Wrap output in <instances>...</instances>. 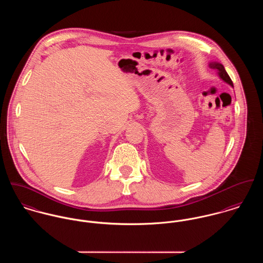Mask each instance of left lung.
<instances>
[{
    "label": "left lung",
    "mask_w": 263,
    "mask_h": 263,
    "mask_svg": "<svg viewBox=\"0 0 263 263\" xmlns=\"http://www.w3.org/2000/svg\"><path fill=\"white\" fill-rule=\"evenodd\" d=\"M209 67H210L211 69L216 70V71H217V74L219 76V78H220L222 81H224L225 83H227L228 85H230L231 87L234 88L233 82H232L231 78L228 75V73L226 72L225 68H224V66H223L222 64H220V63H218V62H211V63L209 64Z\"/></svg>",
    "instance_id": "8db88e82"
}]
</instances>
